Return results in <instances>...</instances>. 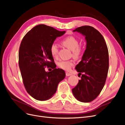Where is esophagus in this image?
I'll use <instances>...</instances> for the list:
<instances>
[{"label": "esophagus", "instance_id": "obj_1", "mask_svg": "<svg viewBox=\"0 0 125 125\" xmlns=\"http://www.w3.org/2000/svg\"><path fill=\"white\" fill-rule=\"evenodd\" d=\"M66 76H70V75H71L72 74L70 73H69V72H66Z\"/></svg>", "mask_w": 125, "mask_h": 125}]
</instances>
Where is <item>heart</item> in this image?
Segmentation results:
<instances>
[{"label": "heart", "mask_w": 125, "mask_h": 125, "mask_svg": "<svg viewBox=\"0 0 125 125\" xmlns=\"http://www.w3.org/2000/svg\"><path fill=\"white\" fill-rule=\"evenodd\" d=\"M62 45L72 51V56L75 58H78L83 53V48L79 45V41L75 37L69 36L62 40ZM59 48L55 43H52L50 47V52L54 58H56L58 55ZM74 64V62L72 60L70 61H59L57 65L61 69L64 70L69 71Z\"/></svg>", "instance_id": "1"}]
</instances>
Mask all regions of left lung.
Masks as SVG:
<instances>
[{
  "label": "left lung",
  "instance_id": "left-lung-1",
  "mask_svg": "<svg viewBox=\"0 0 125 125\" xmlns=\"http://www.w3.org/2000/svg\"><path fill=\"white\" fill-rule=\"evenodd\" d=\"M75 31L86 36L87 48L75 67L82 76L72 92L79 101L89 103L98 96L105 84L109 69L108 50L103 35L93 27L82 26L73 31Z\"/></svg>",
  "mask_w": 125,
  "mask_h": 125
}]
</instances>
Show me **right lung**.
Wrapping results in <instances>:
<instances>
[{"mask_svg":"<svg viewBox=\"0 0 125 125\" xmlns=\"http://www.w3.org/2000/svg\"><path fill=\"white\" fill-rule=\"evenodd\" d=\"M66 31H59L45 24H39L23 37L19 47L18 63L24 86L30 95L38 101H46L56 92L59 83L66 76L62 69L56 68L50 47L57 37ZM51 67V72L45 68Z\"/></svg>","mask_w":125,"mask_h":125,"instance_id":"1","label":"right lung"}]
</instances>
